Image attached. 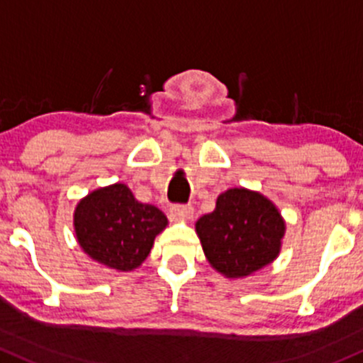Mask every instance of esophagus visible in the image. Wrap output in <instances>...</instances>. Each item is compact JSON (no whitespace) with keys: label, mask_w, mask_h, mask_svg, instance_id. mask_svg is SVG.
I'll return each instance as SVG.
<instances>
[{"label":"esophagus","mask_w":363,"mask_h":363,"mask_svg":"<svg viewBox=\"0 0 363 363\" xmlns=\"http://www.w3.org/2000/svg\"><path fill=\"white\" fill-rule=\"evenodd\" d=\"M169 211H171V214H174V216L190 218L192 216L194 209H192V206H189V204H173L169 208Z\"/></svg>","instance_id":"1"}]
</instances>
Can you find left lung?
I'll use <instances>...</instances> for the list:
<instances>
[{"instance_id": "8db88e82", "label": "left lung", "mask_w": 363, "mask_h": 363, "mask_svg": "<svg viewBox=\"0 0 363 363\" xmlns=\"http://www.w3.org/2000/svg\"><path fill=\"white\" fill-rule=\"evenodd\" d=\"M204 255L225 277H245L277 258L284 223L279 209L258 192L230 189L216 201V209L196 223Z\"/></svg>"}]
</instances>
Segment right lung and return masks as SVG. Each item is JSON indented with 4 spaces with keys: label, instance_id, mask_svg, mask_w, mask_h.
I'll return each instance as SVG.
<instances>
[{
    "label": "right lung",
    "instance_id": "obj_1",
    "mask_svg": "<svg viewBox=\"0 0 363 363\" xmlns=\"http://www.w3.org/2000/svg\"><path fill=\"white\" fill-rule=\"evenodd\" d=\"M166 225L161 209L136 201L123 183L88 194L74 213V228L83 251L119 272L140 267Z\"/></svg>",
    "mask_w": 363,
    "mask_h": 363
}]
</instances>
